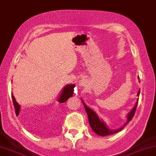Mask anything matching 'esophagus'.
<instances>
[{"mask_svg":"<svg viewBox=\"0 0 156 156\" xmlns=\"http://www.w3.org/2000/svg\"><path fill=\"white\" fill-rule=\"evenodd\" d=\"M78 85H79L80 86H82V87H86V81L85 80H80L79 82H78Z\"/></svg>","mask_w":156,"mask_h":156,"instance_id":"34e87169","label":"esophagus"}]
</instances>
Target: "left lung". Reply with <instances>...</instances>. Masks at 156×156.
Masks as SVG:
<instances>
[{
  "instance_id": "8db88e82",
  "label": "left lung",
  "mask_w": 156,
  "mask_h": 156,
  "mask_svg": "<svg viewBox=\"0 0 156 156\" xmlns=\"http://www.w3.org/2000/svg\"><path fill=\"white\" fill-rule=\"evenodd\" d=\"M139 95H140V90H139L138 92V96H139ZM138 98L137 99L136 105H135V106L133 108L131 111L128 113L127 115V120H126V123L124 124V126H122L121 128H120L119 129L111 130L107 127L106 125H105V123L103 121V120H100V118H98V116L97 115V114L95 113V112H94L92 109L87 106V105L85 104L83 101L85 109H86V111L87 115H88L89 124H90L91 128H92V130L95 133L101 136H108V135L116 133L119 132L122 129H123V128L125 127L128 123H129L130 120H132L133 117L134 116V114L136 113L137 105H138Z\"/></svg>"
}]
</instances>
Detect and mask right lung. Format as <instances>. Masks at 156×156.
<instances>
[{
  "instance_id": "1",
  "label": "right lung",
  "mask_w": 156,
  "mask_h": 156,
  "mask_svg": "<svg viewBox=\"0 0 156 156\" xmlns=\"http://www.w3.org/2000/svg\"><path fill=\"white\" fill-rule=\"evenodd\" d=\"M75 86H75L74 84H70V85H67V86L64 87L63 90H62L61 94L60 95V97L58 100V101L59 103H65L66 101H68V99L69 98L72 97L73 95V90H74ZM11 94H12V99H13V105H14V107H15V110L16 111H19L20 109V105L16 102L15 97H14L13 93H11Z\"/></svg>"
}]
</instances>
